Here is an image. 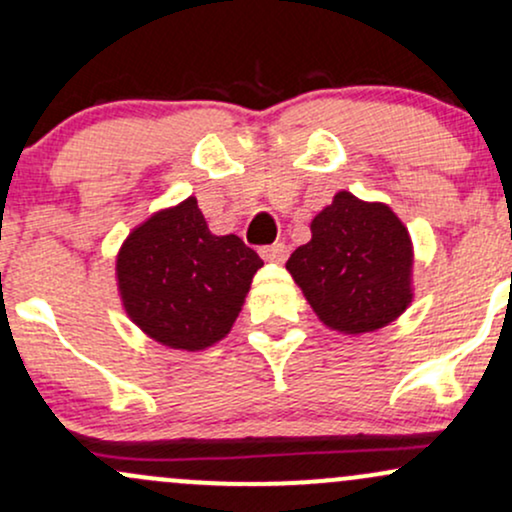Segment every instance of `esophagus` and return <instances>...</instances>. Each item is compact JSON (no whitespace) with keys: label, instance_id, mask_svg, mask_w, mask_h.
<instances>
[{"label":"esophagus","instance_id":"34e87169","mask_svg":"<svg viewBox=\"0 0 512 512\" xmlns=\"http://www.w3.org/2000/svg\"><path fill=\"white\" fill-rule=\"evenodd\" d=\"M260 255L267 262H284L286 257H289V248H286L284 243H274V245H267V248H262Z\"/></svg>","mask_w":512,"mask_h":512}]
</instances>
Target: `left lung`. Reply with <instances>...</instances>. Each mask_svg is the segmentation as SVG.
Instances as JSON below:
<instances>
[{
    "label": "left lung",
    "mask_w": 512,
    "mask_h": 512,
    "mask_svg": "<svg viewBox=\"0 0 512 512\" xmlns=\"http://www.w3.org/2000/svg\"><path fill=\"white\" fill-rule=\"evenodd\" d=\"M320 322L339 334H370L414 301V245L383 202L337 192L310 221V240L286 262Z\"/></svg>",
    "instance_id": "8db88e82"
}]
</instances>
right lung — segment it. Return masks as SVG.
Masks as SVG:
<instances>
[{
	"label": "right lung",
	"mask_w": 512,
	"mask_h": 512,
	"mask_svg": "<svg viewBox=\"0 0 512 512\" xmlns=\"http://www.w3.org/2000/svg\"><path fill=\"white\" fill-rule=\"evenodd\" d=\"M262 264L233 233L214 236L197 197H187L129 231L115 281L122 308L146 337L204 351L231 332Z\"/></svg>",
	"instance_id": "obj_1"
}]
</instances>
